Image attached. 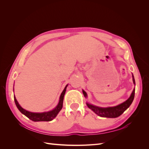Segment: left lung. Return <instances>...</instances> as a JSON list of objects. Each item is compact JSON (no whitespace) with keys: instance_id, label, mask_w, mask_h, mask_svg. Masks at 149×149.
I'll return each mask as SVG.
<instances>
[{"instance_id":"8db88e82","label":"left lung","mask_w":149,"mask_h":149,"mask_svg":"<svg viewBox=\"0 0 149 149\" xmlns=\"http://www.w3.org/2000/svg\"><path fill=\"white\" fill-rule=\"evenodd\" d=\"M132 80H133V83L134 85H136V82H135V79H134L133 74H132ZM83 93L85 97H88L87 93H86L84 90H83ZM134 95H135V88H134L131 94H130V97L127 99V100L118 106H113V107H101L93 105L91 104H90L88 102H86V105L90 109H91L94 113H96L99 116L102 117V118H116L120 116L130 106V104H131L134 100Z\"/></svg>"}]
</instances>
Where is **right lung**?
Listing matches in <instances>:
<instances>
[{"label": "right lung", "mask_w": 149, "mask_h": 149, "mask_svg": "<svg viewBox=\"0 0 149 149\" xmlns=\"http://www.w3.org/2000/svg\"><path fill=\"white\" fill-rule=\"evenodd\" d=\"M68 85L65 86L63 91L61 93L60 97V100L59 102H58V105L54 108V109L52 111H47V112H30L24 109V108H22L18 102L17 100H16L15 96H14V101L15 102L16 106L17 107L18 109H19L21 113L24 114L25 116L27 117L30 120H33L34 122H38V121H51L53 119H55L58 114L59 113V112L61 111L63 107V99L65 94L66 93V89L68 86Z\"/></svg>", "instance_id": "add662e5"}]
</instances>
